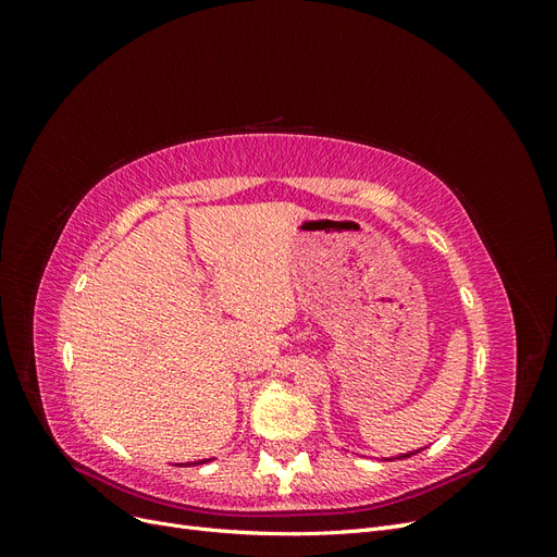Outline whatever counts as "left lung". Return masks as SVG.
<instances>
[{
  "instance_id": "obj_1",
  "label": "left lung",
  "mask_w": 557,
  "mask_h": 557,
  "mask_svg": "<svg viewBox=\"0 0 557 557\" xmlns=\"http://www.w3.org/2000/svg\"><path fill=\"white\" fill-rule=\"evenodd\" d=\"M423 448H418V450H409V453H401V455H395V458H385V460H404V458H411V455H416V453H420Z\"/></svg>"
}]
</instances>
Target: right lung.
Wrapping results in <instances>:
<instances>
[{
	"instance_id": "1",
	"label": "right lung",
	"mask_w": 557,
	"mask_h": 557,
	"mask_svg": "<svg viewBox=\"0 0 557 557\" xmlns=\"http://www.w3.org/2000/svg\"><path fill=\"white\" fill-rule=\"evenodd\" d=\"M213 458H205V460H195V462H181V467H195V465H207L211 462Z\"/></svg>"
}]
</instances>
